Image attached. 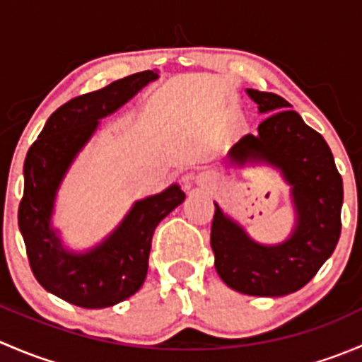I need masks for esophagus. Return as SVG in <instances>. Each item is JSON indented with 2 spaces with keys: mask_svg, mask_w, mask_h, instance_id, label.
Listing matches in <instances>:
<instances>
[{
  "mask_svg": "<svg viewBox=\"0 0 362 362\" xmlns=\"http://www.w3.org/2000/svg\"><path fill=\"white\" fill-rule=\"evenodd\" d=\"M196 184L203 189H210L211 185H214V177H211L208 171H203V173H199L198 177H196Z\"/></svg>",
  "mask_w": 362,
  "mask_h": 362,
  "instance_id": "34e87169",
  "label": "esophagus"
}]
</instances>
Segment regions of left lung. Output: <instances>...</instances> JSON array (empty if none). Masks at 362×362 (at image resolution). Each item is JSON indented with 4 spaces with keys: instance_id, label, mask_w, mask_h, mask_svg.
I'll return each mask as SVG.
<instances>
[{
    "instance_id": "left-lung-1",
    "label": "left lung",
    "mask_w": 362,
    "mask_h": 362,
    "mask_svg": "<svg viewBox=\"0 0 362 362\" xmlns=\"http://www.w3.org/2000/svg\"><path fill=\"white\" fill-rule=\"evenodd\" d=\"M266 117L228 152L233 168L268 164L291 185L296 221L289 238L255 242L215 204L210 243L222 282L249 296L276 298L301 289L331 257L341 231L343 182L331 148L284 98L247 89Z\"/></svg>"
}]
</instances>
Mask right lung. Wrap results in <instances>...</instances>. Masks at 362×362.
I'll return each mask as SVG.
<instances>
[{
  "instance_id": "obj_1",
  "label": "right lung",
  "mask_w": 362,
  "mask_h": 362,
  "mask_svg": "<svg viewBox=\"0 0 362 362\" xmlns=\"http://www.w3.org/2000/svg\"><path fill=\"white\" fill-rule=\"evenodd\" d=\"M158 78V69H147L73 98L49 117L25 156L19 229L29 266L43 289L71 305L107 308L136 293L147 276L154 229L185 199L178 184L138 199L110 235L87 250H69L52 226L61 184L100 120Z\"/></svg>"
}]
</instances>
